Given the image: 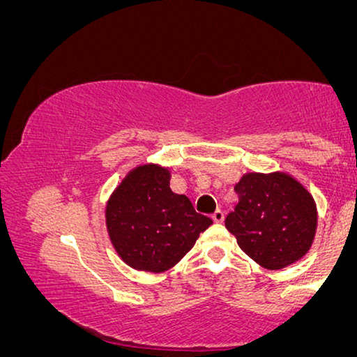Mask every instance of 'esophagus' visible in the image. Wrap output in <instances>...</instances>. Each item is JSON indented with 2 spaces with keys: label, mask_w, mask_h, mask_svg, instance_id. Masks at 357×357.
<instances>
[{
  "label": "esophagus",
  "mask_w": 357,
  "mask_h": 357,
  "mask_svg": "<svg viewBox=\"0 0 357 357\" xmlns=\"http://www.w3.org/2000/svg\"><path fill=\"white\" fill-rule=\"evenodd\" d=\"M212 220H213L215 223H223L225 215H223L222 210H215V212L212 213Z\"/></svg>",
  "instance_id": "34e87169"
}]
</instances>
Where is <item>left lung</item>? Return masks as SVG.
I'll return each mask as SVG.
<instances>
[{
	"mask_svg": "<svg viewBox=\"0 0 357 357\" xmlns=\"http://www.w3.org/2000/svg\"><path fill=\"white\" fill-rule=\"evenodd\" d=\"M238 204L225 227L254 262L281 270L309 252L317 231L312 194L284 172L245 173L234 185Z\"/></svg>",
	"mask_w": 357,
	"mask_h": 357,
	"instance_id": "left-lung-1",
	"label": "left lung"
}]
</instances>
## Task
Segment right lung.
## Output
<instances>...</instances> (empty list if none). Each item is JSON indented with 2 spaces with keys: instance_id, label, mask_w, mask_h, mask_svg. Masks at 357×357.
<instances>
[{
  "instance_id": "right-lung-1",
  "label": "right lung",
  "mask_w": 357,
  "mask_h": 357,
  "mask_svg": "<svg viewBox=\"0 0 357 357\" xmlns=\"http://www.w3.org/2000/svg\"><path fill=\"white\" fill-rule=\"evenodd\" d=\"M168 168L139 165L109 195L105 222L114 250L130 268L162 273L192 249L213 222L169 188Z\"/></svg>"
}]
</instances>
